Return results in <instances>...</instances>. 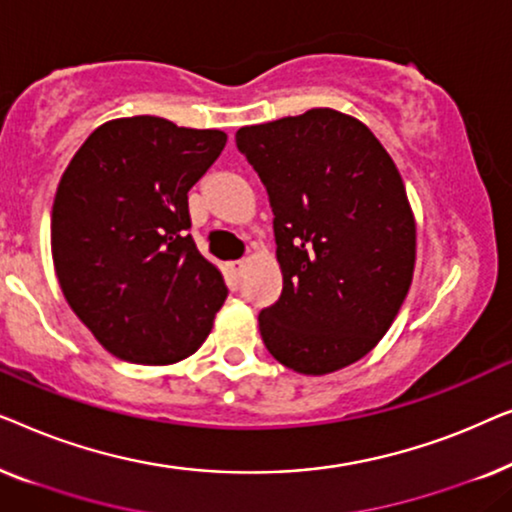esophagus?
I'll use <instances>...</instances> for the list:
<instances>
[{
	"mask_svg": "<svg viewBox=\"0 0 512 512\" xmlns=\"http://www.w3.org/2000/svg\"><path fill=\"white\" fill-rule=\"evenodd\" d=\"M228 270H230V275H233L235 279H240V275L244 272V261H233V263H228Z\"/></svg>",
	"mask_w": 512,
	"mask_h": 512,
	"instance_id": "esophagus-1",
	"label": "esophagus"
}]
</instances>
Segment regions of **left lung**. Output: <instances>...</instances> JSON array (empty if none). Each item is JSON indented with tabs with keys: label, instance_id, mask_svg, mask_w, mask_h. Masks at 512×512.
I'll return each mask as SVG.
<instances>
[{
	"label": "left lung",
	"instance_id": "8db88e82",
	"mask_svg": "<svg viewBox=\"0 0 512 512\" xmlns=\"http://www.w3.org/2000/svg\"><path fill=\"white\" fill-rule=\"evenodd\" d=\"M237 149L272 207L284 289L258 314L268 352L326 375L373 349L408 296L415 219L394 160L335 109L249 125Z\"/></svg>",
	"mask_w": 512,
	"mask_h": 512
}]
</instances>
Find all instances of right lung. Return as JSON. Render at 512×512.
<instances>
[{
    "instance_id": "right-lung-1",
    "label": "right lung",
    "mask_w": 512,
    "mask_h": 512,
    "mask_svg": "<svg viewBox=\"0 0 512 512\" xmlns=\"http://www.w3.org/2000/svg\"><path fill=\"white\" fill-rule=\"evenodd\" d=\"M226 139L158 116L116 118L62 174L51 216L55 275L76 317L118 359L167 366L212 331L228 286L188 233V191Z\"/></svg>"
}]
</instances>
